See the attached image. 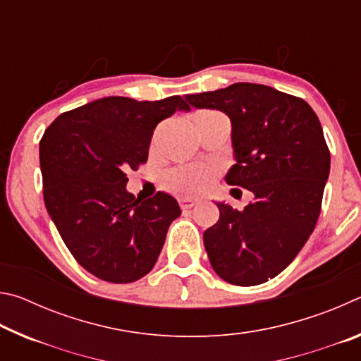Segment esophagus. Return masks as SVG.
Here are the masks:
<instances>
[{
    "label": "esophagus",
    "instance_id": "1",
    "mask_svg": "<svg viewBox=\"0 0 361 361\" xmlns=\"http://www.w3.org/2000/svg\"><path fill=\"white\" fill-rule=\"evenodd\" d=\"M178 204H180V207H181L183 210H188V209H192V207L197 204V200H194V199H180Z\"/></svg>",
    "mask_w": 361,
    "mask_h": 361
}]
</instances>
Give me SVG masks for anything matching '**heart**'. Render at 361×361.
<instances>
[{"instance_id":"b5f03b06","label":"heart","mask_w":361,"mask_h":361,"mask_svg":"<svg viewBox=\"0 0 361 361\" xmlns=\"http://www.w3.org/2000/svg\"><path fill=\"white\" fill-rule=\"evenodd\" d=\"M216 111H200L195 116H215ZM215 180V173L202 166H178L167 170L162 176L166 191L180 197H195L209 189Z\"/></svg>"}]
</instances>
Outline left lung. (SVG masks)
Wrapping results in <instances>:
<instances>
[{"label": "left lung", "mask_w": 361, "mask_h": 361, "mask_svg": "<svg viewBox=\"0 0 361 361\" xmlns=\"http://www.w3.org/2000/svg\"><path fill=\"white\" fill-rule=\"evenodd\" d=\"M186 100L229 116L235 164L226 181L255 194L242 212L216 204L218 223L204 232L213 271L232 285L264 283L296 258L319 219L329 173L320 121L307 102L262 84Z\"/></svg>", "instance_id": "1"}]
</instances>
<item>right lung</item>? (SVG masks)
Masks as SVG:
<instances>
[{
    "label": "right lung",
    "mask_w": 361,
    "mask_h": 361,
    "mask_svg": "<svg viewBox=\"0 0 361 361\" xmlns=\"http://www.w3.org/2000/svg\"><path fill=\"white\" fill-rule=\"evenodd\" d=\"M178 109L180 95L156 102L105 97L60 114L39 142L46 209L85 271L111 283L145 277L159 258L176 200L126 191L127 170L148 161L152 132Z\"/></svg>",
    "instance_id": "1"
}]
</instances>
